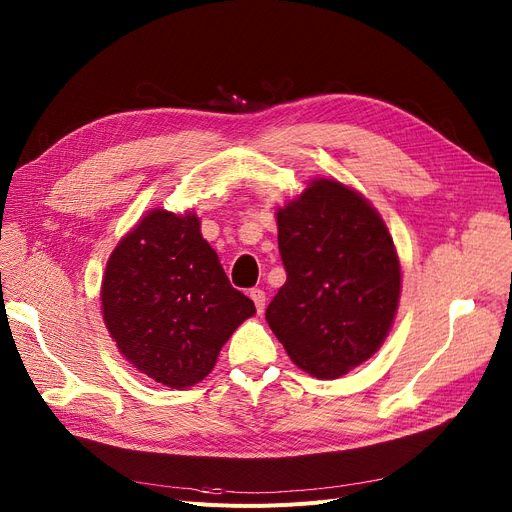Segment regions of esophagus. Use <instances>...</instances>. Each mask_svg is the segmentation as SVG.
I'll return each mask as SVG.
<instances>
[{"instance_id":"34e87169","label":"esophagus","mask_w":512,"mask_h":512,"mask_svg":"<svg viewBox=\"0 0 512 512\" xmlns=\"http://www.w3.org/2000/svg\"><path fill=\"white\" fill-rule=\"evenodd\" d=\"M249 297L253 299L255 307H257V313H263V311H265V292L259 290V288H253V290L249 292Z\"/></svg>"}]
</instances>
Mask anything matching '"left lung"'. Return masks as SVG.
<instances>
[{
  "label": "left lung",
  "instance_id": "8db88e82",
  "mask_svg": "<svg viewBox=\"0 0 512 512\" xmlns=\"http://www.w3.org/2000/svg\"><path fill=\"white\" fill-rule=\"evenodd\" d=\"M286 282L265 311L290 361L338 380L380 351L400 301V261L386 222L359 191L313 178L276 209Z\"/></svg>",
  "mask_w": 512,
  "mask_h": 512
}]
</instances>
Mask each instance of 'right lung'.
Wrapping results in <instances>:
<instances>
[{
    "mask_svg": "<svg viewBox=\"0 0 512 512\" xmlns=\"http://www.w3.org/2000/svg\"><path fill=\"white\" fill-rule=\"evenodd\" d=\"M99 297L120 355L176 390L207 378L234 330L255 315L253 301L230 286L195 211H147L107 259Z\"/></svg>",
    "mask_w": 512,
    "mask_h": 512,
    "instance_id": "obj_1",
    "label": "right lung"
}]
</instances>
